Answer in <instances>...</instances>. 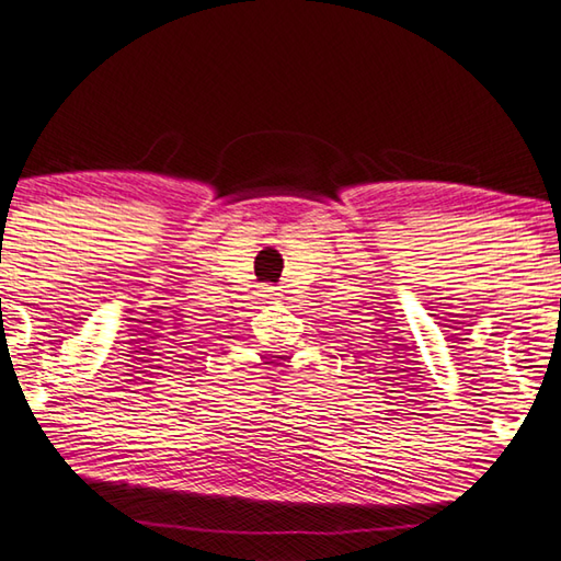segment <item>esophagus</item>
<instances>
[{"instance_id": "34e87169", "label": "esophagus", "mask_w": 561, "mask_h": 561, "mask_svg": "<svg viewBox=\"0 0 561 561\" xmlns=\"http://www.w3.org/2000/svg\"><path fill=\"white\" fill-rule=\"evenodd\" d=\"M262 296H265V299L272 304V301H277L282 294H279L277 287H265V289H262Z\"/></svg>"}]
</instances>
